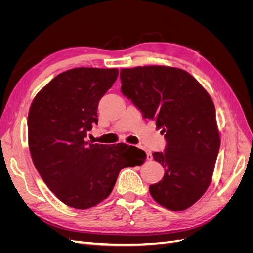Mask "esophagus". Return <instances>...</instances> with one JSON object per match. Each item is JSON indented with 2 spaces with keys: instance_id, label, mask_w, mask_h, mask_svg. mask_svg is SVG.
<instances>
[{
  "instance_id": "esophagus-1",
  "label": "esophagus",
  "mask_w": 253,
  "mask_h": 253,
  "mask_svg": "<svg viewBox=\"0 0 253 253\" xmlns=\"http://www.w3.org/2000/svg\"><path fill=\"white\" fill-rule=\"evenodd\" d=\"M139 148H140V149H142V147H139ZM147 159H148V160H152V159H153L152 154H151L150 152H148V151H147Z\"/></svg>"
}]
</instances>
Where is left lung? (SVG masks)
<instances>
[{
    "mask_svg": "<svg viewBox=\"0 0 253 253\" xmlns=\"http://www.w3.org/2000/svg\"><path fill=\"white\" fill-rule=\"evenodd\" d=\"M120 79L122 94L167 140L164 153H153L165 175L150 186L152 197L172 211L188 209L210 186L220 145L210 95L193 76L171 66L122 68Z\"/></svg>",
    "mask_w": 253,
    "mask_h": 253,
    "instance_id": "obj_1",
    "label": "left lung"
}]
</instances>
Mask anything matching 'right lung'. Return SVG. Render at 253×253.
<instances>
[{
  "label": "right lung",
  "instance_id": "obj_1",
  "mask_svg": "<svg viewBox=\"0 0 253 253\" xmlns=\"http://www.w3.org/2000/svg\"><path fill=\"white\" fill-rule=\"evenodd\" d=\"M117 76V68L68 70L47 83L29 108L28 147L36 169L51 192L76 209L101 203L120 170L147 157L133 145L86 140L98 122V103Z\"/></svg>",
  "mask_w": 253,
  "mask_h": 253
}]
</instances>
